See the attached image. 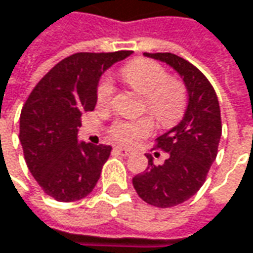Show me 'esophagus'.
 Returning <instances> with one entry per match:
<instances>
[{
	"label": "esophagus",
	"instance_id": "esophagus-1",
	"mask_svg": "<svg viewBox=\"0 0 253 253\" xmlns=\"http://www.w3.org/2000/svg\"><path fill=\"white\" fill-rule=\"evenodd\" d=\"M114 150H116V152H117L119 155H122V156H128V155L131 153L130 150L126 149V148H122V146H117V148H116Z\"/></svg>",
	"mask_w": 253,
	"mask_h": 253
}]
</instances>
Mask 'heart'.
<instances>
[{
    "label": "heart",
    "mask_w": 253,
    "mask_h": 253,
    "mask_svg": "<svg viewBox=\"0 0 253 253\" xmlns=\"http://www.w3.org/2000/svg\"><path fill=\"white\" fill-rule=\"evenodd\" d=\"M120 75L128 86L143 95V110L162 126H173L181 120L187 108V88L178 78L168 77L167 69L149 59H134L120 69ZM113 84L104 80L97 88V101L107 105L113 98ZM153 131V122L149 117L139 120H120L110 127V136L125 145L149 136Z\"/></svg>",
    "instance_id": "b5f03b06"
}]
</instances>
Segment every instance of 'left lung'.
<instances>
[{
    "label": "left lung",
    "instance_id": "obj_1",
    "mask_svg": "<svg viewBox=\"0 0 253 253\" xmlns=\"http://www.w3.org/2000/svg\"><path fill=\"white\" fill-rule=\"evenodd\" d=\"M162 60L182 77L188 91V107L179 125L159 136L156 148L168 153L162 165L149 167L133 178L139 197L150 206L168 209L178 206L201 188L217 156L221 117L217 95L204 74L193 63L173 53H145Z\"/></svg>",
    "mask_w": 253,
    "mask_h": 253
}]
</instances>
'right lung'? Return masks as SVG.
<instances>
[{
    "label": "right lung",
    "mask_w": 253,
    "mask_h": 253,
    "mask_svg": "<svg viewBox=\"0 0 253 253\" xmlns=\"http://www.w3.org/2000/svg\"><path fill=\"white\" fill-rule=\"evenodd\" d=\"M130 53L82 52L62 59L23 105L20 142L26 164L42 190L55 200L77 201L95 188L111 146L78 142L81 116L95 108L103 71Z\"/></svg>",
    "instance_id": "add662e5"
}]
</instances>
